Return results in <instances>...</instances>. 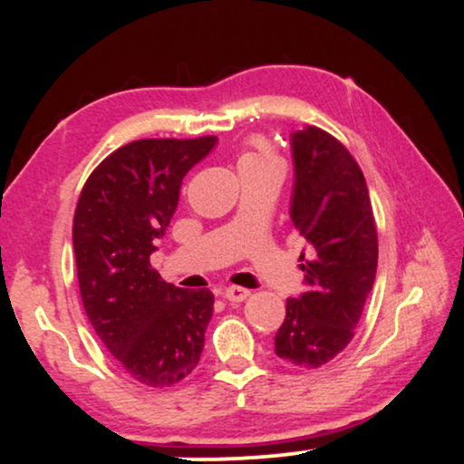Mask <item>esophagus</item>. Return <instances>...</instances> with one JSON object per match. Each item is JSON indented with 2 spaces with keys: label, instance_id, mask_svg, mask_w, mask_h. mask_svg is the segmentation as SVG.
<instances>
[{
  "label": "esophagus",
  "instance_id": "34e87169",
  "mask_svg": "<svg viewBox=\"0 0 464 464\" xmlns=\"http://www.w3.org/2000/svg\"><path fill=\"white\" fill-rule=\"evenodd\" d=\"M249 295H251L249 289L237 287V285H232V287H226L224 289V297H226L227 302H245Z\"/></svg>",
  "mask_w": 464,
  "mask_h": 464
}]
</instances>
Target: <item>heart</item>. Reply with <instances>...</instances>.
I'll return each mask as SVG.
<instances>
[{
	"label": "heart",
	"mask_w": 464,
	"mask_h": 464,
	"mask_svg": "<svg viewBox=\"0 0 464 464\" xmlns=\"http://www.w3.org/2000/svg\"><path fill=\"white\" fill-rule=\"evenodd\" d=\"M264 164H278V158L268 141L262 137H253L246 143V150L238 158V169H251V167H264Z\"/></svg>",
	"instance_id": "obj_1"
}]
</instances>
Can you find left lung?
I'll return each mask as SVG.
<instances>
[{"label":"left lung","instance_id":"8db88e82","mask_svg":"<svg viewBox=\"0 0 464 464\" xmlns=\"http://www.w3.org/2000/svg\"><path fill=\"white\" fill-rule=\"evenodd\" d=\"M295 186L291 221L308 240L306 291L287 300L275 351L291 365L316 370L354 338L378 266V232L363 170L327 130L291 135Z\"/></svg>","mask_w":464,"mask_h":464}]
</instances>
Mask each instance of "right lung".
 I'll list each match as a JSON object with an SVG mask.
<instances>
[{"label":"right lung","instance_id":"obj_1","mask_svg":"<svg viewBox=\"0 0 464 464\" xmlns=\"http://www.w3.org/2000/svg\"><path fill=\"white\" fill-rule=\"evenodd\" d=\"M215 141L126 143L92 170L75 207L73 251L88 321L126 373L151 389L188 378L205 348L213 294L162 281L150 256L173 218L183 177Z\"/></svg>","mask_w":464,"mask_h":464}]
</instances>
